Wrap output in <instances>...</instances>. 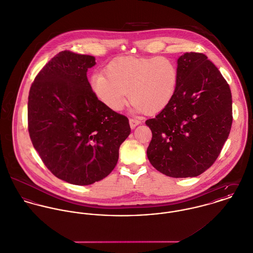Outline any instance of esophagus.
Instances as JSON below:
<instances>
[{
  "label": "esophagus",
  "mask_w": 253,
  "mask_h": 253,
  "mask_svg": "<svg viewBox=\"0 0 253 253\" xmlns=\"http://www.w3.org/2000/svg\"><path fill=\"white\" fill-rule=\"evenodd\" d=\"M129 123H130V127H131V129H135V128H136V126L140 125V123H141V121H140V120H137V119H133V118H131V119H129Z\"/></svg>",
  "instance_id": "obj_1"
}]
</instances>
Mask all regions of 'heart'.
I'll list each match as a JSON object with an SVG mask.
<instances>
[{
	"mask_svg": "<svg viewBox=\"0 0 253 253\" xmlns=\"http://www.w3.org/2000/svg\"><path fill=\"white\" fill-rule=\"evenodd\" d=\"M178 84L176 65L167 57H118L106 67V75L90 78L94 96L113 112L121 111L129 98L136 113L155 114L172 101Z\"/></svg>",
	"mask_w": 253,
	"mask_h": 253,
	"instance_id": "1",
	"label": "heart"
}]
</instances>
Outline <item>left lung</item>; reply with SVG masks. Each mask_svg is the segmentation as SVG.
Returning a JSON list of instances; mask_svg holds the SVG:
<instances>
[{"label":"left lung","mask_w":253,"mask_h":253,"mask_svg":"<svg viewBox=\"0 0 253 253\" xmlns=\"http://www.w3.org/2000/svg\"><path fill=\"white\" fill-rule=\"evenodd\" d=\"M178 84L172 101L145 121L152 132L146 154L170 177H193L216 160L232 126V95L218 69L202 53L176 61Z\"/></svg>","instance_id":"8db88e82"}]
</instances>
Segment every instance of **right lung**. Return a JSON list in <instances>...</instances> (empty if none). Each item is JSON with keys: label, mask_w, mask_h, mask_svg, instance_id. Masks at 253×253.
<instances>
[{"label": "right lung", "mask_w": 253, "mask_h": 253, "mask_svg": "<svg viewBox=\"0 0 253 253\" xmlns=\"http://www.w3.org/2000/svg\"><path fill=\"white\" fill-rule=\"evenodd\" d=\"M95 65V57L61 51L38 74L29 92L33 145L55 176L75 185L108 176L131 133L128 118L91 91L87 71Z\"/></svg>", "instance_id": "obj_1"}]
</instances>
